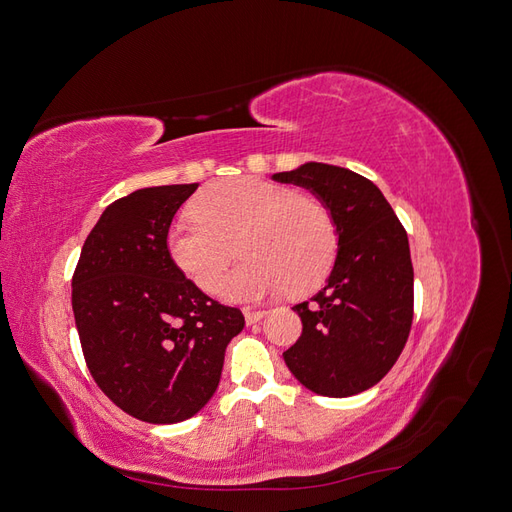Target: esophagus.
Instances as JSON below:
<instances>
[{
	"label": "esophagus",
	"instance_id": "esophagus-1",
	"mask_svg": "<svg viewBox=\"0 0 512 512\" xmlns=\"http://www.w3.org/2000/svg\"><path fill=\"white\" fill-rule=\"evenodd\" d=\"M265 314H267V312H262V309H250V307L243 309V316H245V322H247V324H256L258 320L265 318Z\"/></svg>",
	"mask_w": 512,
	"mask_h": 512
}]
</instances>
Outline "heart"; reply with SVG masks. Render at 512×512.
<instances>
[{
  "mask_svg": "<svg viewBox=\"0 0 512 512\" xmlns=\"http://www.w3.org/2000/svg\"><path fill=\"white\" fill-rule=\"evenodd\" d=\"M192 213L168 228L166 252L192 284L213 292L237 242L244 262L220 285L228 301L314 290L337 256L331 209L284 183L258 177L213 183L192 200Z\"/></svg>",
  "mask_w": 512,
  "mask_h": 512,
  "instance_id": "obj_1",
  "label": "heart"
}]
</instances>
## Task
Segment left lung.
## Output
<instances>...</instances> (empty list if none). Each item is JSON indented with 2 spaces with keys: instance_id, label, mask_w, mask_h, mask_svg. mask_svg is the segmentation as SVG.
<instances>
[{
  "instance_id": "obj_1",
  "label": "left lung",
  "mask_w": 512,
  "mask_h": 512,
  "mask_svg": "<svg viewBox=\"0 0 512 512\" xmlns=\"http://www.w3.org/2000/svg\"><path fill=\"white\" fill-rule=\"evenodd\" d=\"M273 179L318 196L339 239L327 284L292 307L303 333L284 361L316 395L363 393L389 374L410 335L414 271L406 230L378 185L348 168L307 162Z\"/></svg>"
}]
</instances>
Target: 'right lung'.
Masks as SVG:
<instances>
[{
	"label": "right lung",
	"instance_id": "1",
	"mask_svg": "<svg viewBox=\"0 0 512 512\" xmlns=\"http://www.w3.org/2000/svg\"><path fill=\"white\" fill-rule=\"evenodd\" d=\"M198 183L143 188L100 215L72 275L85 363L117 408L145 423L194 416L220 384L241 309L209 299L170 260L166 232Z\"/></svg>",
	"mask_w": 512,
	"mask_h": 512
}]
</instances>
